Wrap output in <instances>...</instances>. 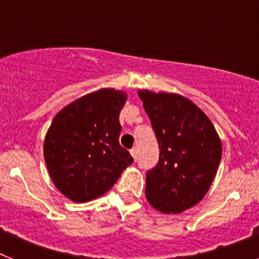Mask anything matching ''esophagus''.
I'll return each instance as SVG.
<instances>
[{
    "label": "esophagus",
    "instance_id": "obj_1",
    "mask_svg": "<svg viewBox=\"0 0 259 259\" xmlns=\"http://www.w3.org/2000/svg\"><path fill=\"white\" fill-rule=\"evenodd\" d=\"M130 153H131V155L134 157V159H136L137 154H139V149H137V148H132V149L130 150Z\"/></svg>",
    "mask_w": 259,
    "mask_h": 259
}]
</instances>
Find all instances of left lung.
<instances>
[{"label": "left lung", "mask_w": 259, "mask_h": 259, "mask_svg": "<svg viewBox=\"0 0 259 259\" xmlns=\"http://www.w3.org/2000/svg\"><path fill=\"white\" fill-rule=\"evenodd\" d=\"M159 145L146 174L145 196L154 209L179 214L209 191L222 158V141L202 110L175 93L139 91Z\"/></svg>", "instance_id": "1"}]
</instances>
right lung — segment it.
Here are the masks:
<instances>
[{
  "label": "right lung",
  "mask_w": 259,
  "mask_h": 259,
  "mask_svg": "<svg viewBox=\"0 0 259 259\" xmlns=\"http://www.w3.org/2000/svg\"><path fill=\"white\" fill-rule=\"evenodd\" d=\"M127 93L102 88L77 98L53 119L44 158L53 183L74 202L106 193L134 162L119 144V114Z\"/></svg>",
  "instance_id": "add662e5"
}]
</instances>
